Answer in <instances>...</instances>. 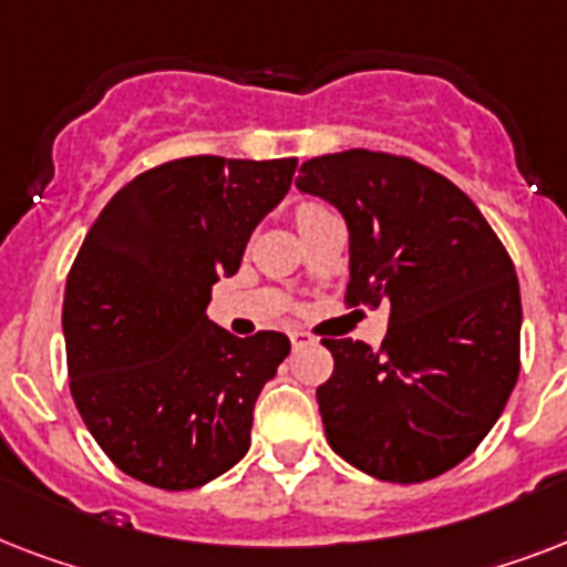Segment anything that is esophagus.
<instances>
[{
	"label": "esophagus",
	"mask_w": 567,
	"mask_h": 567,
	"mask_svg": "<svg viewBox=\"0 0 567 567\" xmlns=\"http://www.w3.org/2000/svg\"><path fill=\"white\" fill-rule=\"evenodd\" d=\"M315 341H318V338L311 336V332H302V329H293V332H291V344L297 347V350H300V347L315 344Z\"/></svg>",
	"instance_id": "obj_1"
}]
</instances>
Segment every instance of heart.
<instances>
[{"instance_id": "b5f03b06", "label": "heart", "mask_w": 567, "mask_h": 567, "mask_svg": "<svg viewBox=\"0 0 567 567\" xmlns=\"http://www.w3.org/2000/svg\"><path fill=\"white\" fill-rule=\"evenodd\" d=\"M320 212H327V208L318 203H300L297 205V223L309 220V217H315V214H320Z\"/></svg>"}]
</instances>
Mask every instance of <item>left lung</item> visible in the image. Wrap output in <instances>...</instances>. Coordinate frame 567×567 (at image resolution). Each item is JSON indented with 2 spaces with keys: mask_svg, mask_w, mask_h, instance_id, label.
Wrapping results in <instances>:
<instances>
[{
  "mask_svg": "<svg viewBox=\"0 0 567 567\" xmlns=\"http://www.w3.org/2000/svg\"><path fill=\"white\" fill-rule=\"evenodd\" d=\"M297 188L344 214L347 306L388 302L379 350L323 338L318 388L329 447L385 483H423L488 435L520 371V288L471 196L403 155L311 158Z\"/></svg>",
  "mask_w": 567,
  "mask_h": 567,
  "instance_id": "1",
  "label": "left lung"
}]
</instances>
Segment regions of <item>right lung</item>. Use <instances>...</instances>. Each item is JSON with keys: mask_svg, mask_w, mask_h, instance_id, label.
<instances>
[{"mask_svg": "<svg viewBox=\"0 0 567 567\" xmlns=\"http://www.w3.org/2000/svg\"><path fill=\"white\" fill-rule=\"evenodd\" d=\"M293 171L297 158H176L120 188L87 231L61 315L70 394L123 474L185 492L247 456L256 400L291 341L235 338L205 309Z\"/></svg>", "mask_w": 567, "mask_h": 567, "instance_id": "add662e5", "label": "right lung"}]
</instances>
